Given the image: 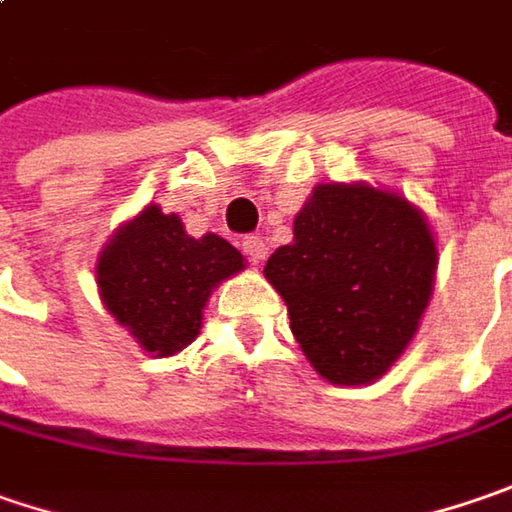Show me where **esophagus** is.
<instances>
[{"mask_svg":"<svg viewBox=\"0 0 512 512\" xmlns=\"http://www.w3.org/2000/svg\"><path fill=\"white\" fill-rule=\"evenodd\" d=\"M242 250L250 262H262V259L268 256V244H265V239H262V236H244Z\"/></svg>","mask_w":512,"mask_h":512,"instance_id":"1","label":"esophagus"}]
</instances>
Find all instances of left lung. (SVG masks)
I'll use <instances>...</instances> for the list:
<instances>
[{
  "mask_svg": "<svg viewBox=\"0 0 512 512\" xmlns=\"http://www.w3.org/2000/svg\"><path fill=\"white\" fill-rule=\"evenodd\" d=\"M438 247L423 213L369 184H320L294 242L265 265L291 331L328 383L366 386L412 343L435 288Z\"/></svg>",
  "mask_w": 512,
  "mask_h": 512,
  "instance_id": "1",
  "label": "left lung"
}]
</instances>
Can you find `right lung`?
<instances>
[{
  "label": "right lung",
  "instance_id": "add662e5",
  "mask_svg": "<svg viewBox=\"0 0 512 512\" xmlns=\"http://www.w3.org/2000/svg\"><path fill=\"white\" fill-rule=\"evenodd\" d=\"M244 270L242 253L216 233L187 236L181 218L143 207L97 259L106 311L143 351L172 357L198 337L201 311L218 282Z\"/></svg>",
  "mask_w": 512,
  "mask_h": 512
}]
</instances>
